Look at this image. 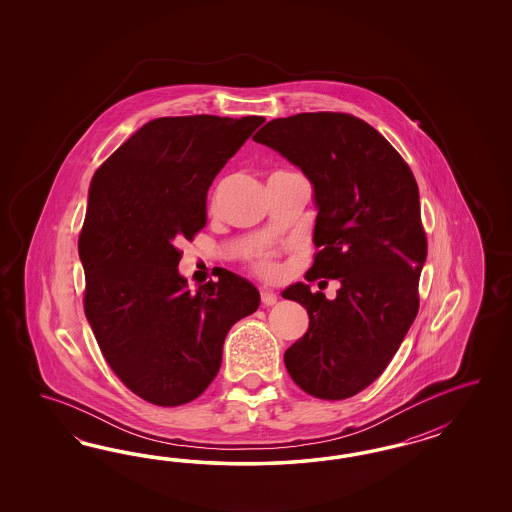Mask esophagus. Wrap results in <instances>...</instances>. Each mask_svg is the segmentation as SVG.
<instances>
[{
    "mask_svg": "<svg viewBox=\"0 0 512 512\" xmlns=\"http://www.w3.org/2000/svg\"><path fill=\"white\" fill-rule=\"evenodd\" d=\"M261 300H263L264 306H274L278 302V295L264 287V289H261Z\"/></svg>",
    "mask_w": 512,
    "mask_h": 512,
    "instance_id": "1",
    "label": "esophagus"
}]
</instances>
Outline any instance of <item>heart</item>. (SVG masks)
<instances>
[{
	"instance_id": "obj_1",
	"label": "heart",
	"mask_w": 512,
	"mask_h": 512,
	"mask_svg": "<svg viewBox=\"0 0 512 512\" xmlns=\"http://www.w3.org/2000/svg\"><path fill=\"white\" fill-rule=\"evenodd\" d=\"M257 270L264 276H274L276 274V264L272 263V259L268 255H263L257 263Z\"/></svg>"
}]
</instances>
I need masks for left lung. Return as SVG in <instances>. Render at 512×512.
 <instances>
[{
  "instance_id": "left-lung-1",
  "label": "left lung",
  "mask_w": 512,
  "mask_h": 512,
  "mask_svg": "<svg viewBox=\"0 0 512 512\" xmlns=\"http://www.w3.org/2000/svg\"><path fill=\"white\" fill-rule=\"evenodd\" d=\"M253 140L313 186L319 251L306 279L340 281L334 300L300 281L281 293L310 315L308 332L285 351L287 372L315 398H351L385 372L419 311L428 244L417 180L390 142L351 114L276 118Z\"/></svg>"
}]
</instances>
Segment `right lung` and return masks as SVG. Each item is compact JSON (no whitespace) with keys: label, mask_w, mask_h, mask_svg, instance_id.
Listing matches in <instances>:
<instances>
[{"label":"right lung","mask_w":512,"mask_h":512,"mask_svg":"<svg viewBox=\"0 0 512 512\" xmlns=\"http://www.w3.org/2000/svg\"><path fill=\"white\" fill-rule=\"evenodd\" d=\"M263 116L157 118L93 174L78 238L84 311L110 368L146 402L174 407L214 381L231 326L259 308L225 270L187 289L176 240L206 225V193Z\"/></svg>","instance_id":"add662e5"}]
</instances>
